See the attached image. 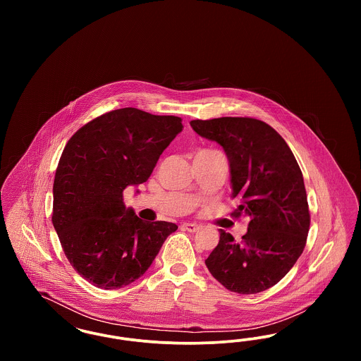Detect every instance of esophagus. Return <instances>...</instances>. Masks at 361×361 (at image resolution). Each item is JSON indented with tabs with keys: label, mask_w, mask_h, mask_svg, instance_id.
<instances>
[{
	"label": "esophagus",
	"mask_w": 361,
	"mask_h": 361,
	"mask_svg": "<svg viewBox=\"0 0 361 361\" xmlns=\"http://www.w3.org/2000/svg\"><path fill=\"white\" fill-rule=\"evenodd\" d=\"M185 231H189V233H196V231H199V228H200V226H197V224H183L181 226Z\"/></svg>",
	"instance_id": "1"
}]
</instances>
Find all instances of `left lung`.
I'll use <instances>...</instances> for the list:
<instances>
[{"mask_svg":"<svg viewBox=\"0 0 361 361\" xmlns=\"http://www.w3.org/2000/svg\"><path fill=\"white\" fill-rule=\"evenodd\" d=\"M196 134L224 147L230 164L234 216H247L237 242L219 230L207 268L230 291L249 295L274 287L303 253L310 212L303 174L291 149L269 124L253 118L192 121Z\"/></svg>","mask_w":361,"mask_h":361,"instance_id":"1","label":"left lung"}]
</instances>
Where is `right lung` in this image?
Masks as SVG:
<instances>
[{
    "label": "right lung",
    "instance_id": "1",
    "mask_svg": "<svg viewBox=\"0 0 361 361\" xmlns=\"http://www.w3.org/2000/svg\"><path fill=\"white\" fill-rule=\"evenodd\" d=\"M181 130V118L121 108L86 123L65 146L52 187V224L71 267L93 286L131 284L177 230L139 219L124 206L123 190L147 181Z\"/></svg>",
    "mask_w": 361,
    "mask_h": 361
}]
</instances>
